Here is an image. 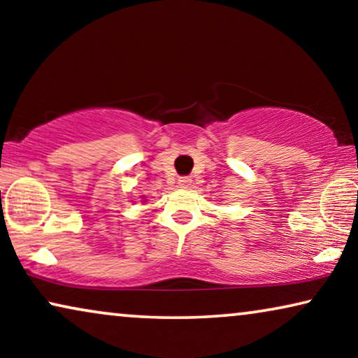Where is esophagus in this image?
<instances>
[{
  "label": "esophagus",
  "mask_w": 358,
  "mask_h": 358,
  "mask_svg": "<svg viewBox=\"0 0 358 358\" xmlns=\"http://www.w3.org/2000/svg\"><path fill=\"white\" fill-rule=\"evenodd\" d=\"M179 185H180V189H190V187H192V179H190V178H180Z\"/></svg>",
  "instance_id": "obj_1"
}]
</instances>
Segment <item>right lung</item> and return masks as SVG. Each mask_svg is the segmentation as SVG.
Segmentation results:
<instances>
[{"instance_id": "right-lung-1", "label": "right lung", "mask_w": 358, "mask_h": 358, "mask_svg": "<svg viewBox=\"0 0 358 358\" xmlns=\"http://www.w3.org/2000/svg\"><path fill=\"white\" fill-rule=\"evenodd\" d=\"M141 199H145V197H141ZM145 202H146V200H143V203H145Z\"/></svg>"}]
</instances>
